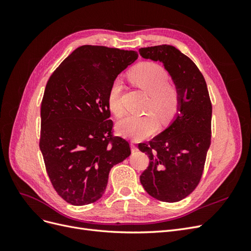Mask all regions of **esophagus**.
Masks as SVG:
<instances>
[{
  "label": "esophagus",
  "mask_w": 251,
  "mask_h": 251,
  "mask_svg": "<svg viewBox=\"0 0 251 251\" xmlns=\"http://www.w3.org/2000/svg\"><path fill=\"white\" fill-rule=\"evenodd\" d=\"M131 150H132L133 153H135V151H138V148L136 147L134 143H131Z\"/></svg>",
  "instance_id": "1"
}]
</instances>
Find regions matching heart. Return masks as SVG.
Instances as JSON below:
<instances>
[{
    "label": "heart",
    "mask_w": 251,
    "mask_h": 251,
    "mask_svg": "<svg viewBox=\"0 0 251 251\" xmlns=\"http://www.w3.org/2000/svg\"><path fill=\"white\" fill-rule=\"evenodd\" d=\"M128 77L144 92L150 95L148 110L155 112L161 120L173 118L177 113L179 95L177 90L169 81V74L162 67L154 63H141L134 67ZM123 81L116 78L112 82L108 92V105L116 116L123 115L121 103ZM157 128V119L154 114L146 115H126L117 123V131L134 140H140L153 134Z\"/></svg>",
    "instance_id": "1"
}]
</instances>
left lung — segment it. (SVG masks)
Here are the masks:
<instances>
[{"label": "left lung", "mask_w": 251, "mask_h": 251, "mask_svg": "<svg viewBox=\"0 0 251 251\" xmlns=\"http://www.w3.org/2000/svg\"><path fill=\"white\" fill-rule=\"evenodd\" d=\"M143 58L161 62L179 95L172 124L138 148L150 164L140 176L147 193L163 202L184 199L199 184L211 139V102L202 73L188 56L170 45L139 49Z\"/></svg>", "instance_id": "1"}]
</instances>
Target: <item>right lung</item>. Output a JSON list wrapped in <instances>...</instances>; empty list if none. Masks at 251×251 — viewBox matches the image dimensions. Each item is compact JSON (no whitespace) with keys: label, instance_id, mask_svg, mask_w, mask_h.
I'll list each match as a JSON object with an SVG mask.
<instances>
[{"label":"right lung","instance_id":"obj_1","mask_svg":"<svg viewBox=\"0 0 251 251\" xmlns=\"http://www.w3.org/2000/svg\"><path fill=\"white\" fill-rule=\"evenodd\" d=\"M136 51L85 45L50 76L41 107L40 149L56 193L72 205L100 199L114 165L131 155L113 136L108 92Z\"/></svg>","mask_w":251,"mask_h":251}]
</instances>
